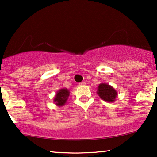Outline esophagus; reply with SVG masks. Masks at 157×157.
Wrapping results in <instances>:
<instances>
[{
    "mask_svg": "<svg viewBox=\"0 0 157 157\" xmlns=\"http://www.w3.org/2000/svg\"><path fill=\"white\" fill-rule=\"evenodd\" d=\"M86 85L85 82H82L79 83V86H84V85Z\"/></svg>",
    "mask_w": 157,
    "mask_h": 157,
    "instance_id": "1",
    "label": "esophagus"
}]
</instances>
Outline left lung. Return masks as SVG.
<instances>
[{"label": "left lung", "mask_w": 157, "mask_h": 157, "mask_svg": "<svg viewBox=\"0 0 157 157\" xmlns=\"http://www.w3.org/2000/svg\"><path fill=\"white\" fill-rule=\"evenodd\" d=\"M97 93L100 98L107 102H113L117 97V92L109 84L101 83L98 87Z\"/></svg>", "instance_id": "obj_1"}]
</instances>
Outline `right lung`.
Masks as SVG:
<instances>
[{
	"label": "right lung",
	"mask_w": 157,
	"mask_h": 157,
	"mask_svg": "<svg viewBox=\"0 0 157 157\" xmlns=\"http://www.w3.org/2000/svg\"><path fill=\"white\" fill-rule=\"evenodd\" d=\"M70 95V91L67 88H62L59 89L58 91L56 92L55 95L53 102L56 104L58 107H62L64 106L67 102L68 100V97Z\"/></svg>",
	"instance_id": "right-lung-1"
}]
</instances>
